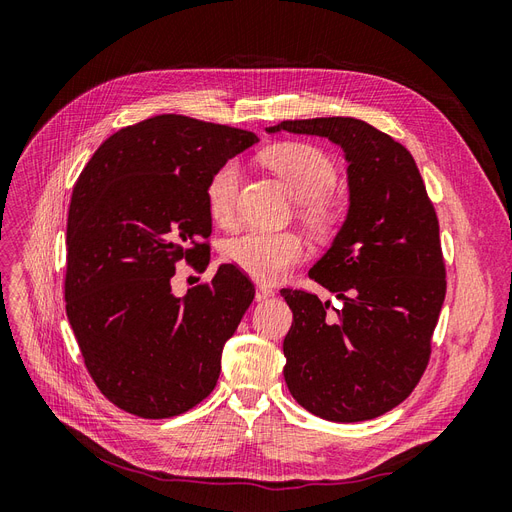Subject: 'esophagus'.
<instances>
[{
  "label": "esophagus",
  "instance_id": "1",
  "mask_svg": "<svg viewBox=\"0 0 512 512\" xmlns=\"http://www.w3.org/2000/svg\"><path fill=\"white\" fill-rule=\"evenodd\" d=\"M254 297H256V301H267L269 297H273V288L265 286V284H258Z\"/></svg>",
  "mask_w": 512,
  "mask_h": 512
}]
</instances>
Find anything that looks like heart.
<instances>
[{"label":"heart","mask_w":512,"mask_h":512,"mask_svg":"<svg viewBox=\"0 0 512 512\" xmlns=\"http://www.w3.org/2000/svg\"><path fill=\"white\" fill-rule=\"evenodd\" d=\"M265 162L299 200L301 220L318 235H329L346 218V200L331 192L337 179L335 162L309 143H282L265 153ZM241 166L226 160L213 170L205 198L211 218L232 224L237 215ZM226 260L258 282H273L305 256V245L294 232L247 230L226 243Z\"/></svg>","instance_id":"obj_1"}]
</instances>
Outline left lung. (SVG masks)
<instances>
[{
  "label": "left lung",
  "mask_w": 512,
  "mask_h": 512,
  "mask_svg": "<svg viewBox=\"0 0 512 512\" xmlns=\"http://www.w3.org/2000/svg\"><path fill=\"white\" fill-rule=\"evenodd\" d=\"M324 136L348 162L350 207L309 277L342 309L284 288L292 327L284 378L299 406L335 423L376 418L421 380L446 294L440 226L410 151L354 117L282 121L267 132Z\"/></svg>",
  "instance_id": "left-lung-1"
}]
</instances>
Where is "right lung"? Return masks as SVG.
Instances as JSON below:
<instances>
[{
  "label": "right lung",
  "mask_w": 512,
  "mask_h": 512,
  "mask_svg": "<svg viewBox=\"0 0 512 512\" xmlns=\"http://www.w3.org/2000/svg\"><path fill=\"white\" fill-rule=\"evenodd\" d=\"M254 143V132L156 115L108 136L76 181L66 314L89 376L117 408L170 418L215 389L254 284L222 265L175 297L170 277L181 260L207 269V181Z\"/></svg>",
  "instance_id": "1"
}]
</instances>
